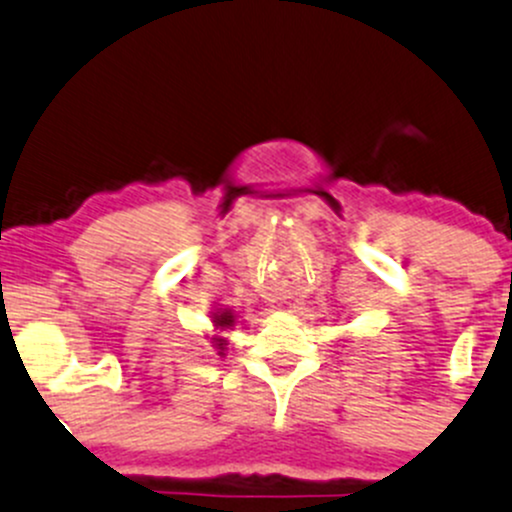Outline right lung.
Listing matches in <instances>:
<instances>
[{
    "label": "right lung",
    "mask_w": 512,
    "mask_h": 512,
    "mask_svg": "<svg viewBox=\"0 0 512 512\" xmlns=\"http://www.w3.org/2000/svg\"><path fill=\"white\" fill-rule=\"evenodd\" d=\"M213 321L218 328H230L235 324V316H233V311L225 309V311H218V314L213 316ZM213 341H215V348H218V351H225V346H228V343H225V338H213Z\"/></svg>",
    "instance_id": "obj_1"
}]
</instances>
